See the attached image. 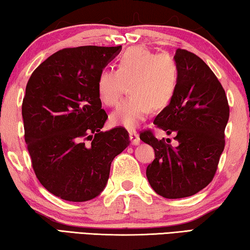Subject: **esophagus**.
<instances>
[{
	"label": "esophagus",
	"mask_w": 250,
	"mask_h": 250,
	"mask_svg": "<svg viewBox=\"0 0 250 250\" xmlns=\"http://www.w3.org/2000/svg\"><path fill=\"white\" fill-rule=\"evenodd\" d=\"M130 139H131V143H132L133 146H138L139 143H140V137H139V134L135 132V131L131 130L130 131Z\"/></svg>",
	"instance_id": "1"
}]
</instances>
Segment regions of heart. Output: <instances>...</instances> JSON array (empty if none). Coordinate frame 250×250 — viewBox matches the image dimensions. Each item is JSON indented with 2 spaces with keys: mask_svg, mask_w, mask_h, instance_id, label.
Here are the masks:
<instances>
[{
  "mask_svg": "<svg viewBox=\"0 0 250 250\" xmlns=\"http://www.w3.org/2000/svg\"><path fill=\"white\" fill-rule=\"evenodd\" d=\"M177 67L166 54H154L140 46L126 49L117 62V70L104 69L97 80L100 100L116 105L130 83L129 99L111 115L112 124L134 129L154 110L166 108L177 87Z\"/></svg>",
  "mask_w": 250,
  "mask_h": 250,
  "instance_id": "1",
  "label": "heart"
}]
</instances>
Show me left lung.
I'll return each mask as SVG.
<instances>
[{
	"mask_svg": "<svg viewBox=\"0 0 250 250\" xmlns=\"http://www.w3.org/2000/svg\"><path fill=\"white\" fill-rule=\"evenodd\" d=\"M177 87L153 124L174 135L176 146L158 140L151 131L141 140L154 149L155 159L146 167L154 192L166 198L192 196L208 185L216 173L225 146L229 105L221 83L195 54L176 49Z\"/></svg>",
	"mask_w": 250,
	"mask_h": 250,
	"instance_id": "8db88e82",
	"label": "left lung"
}]
</instances>
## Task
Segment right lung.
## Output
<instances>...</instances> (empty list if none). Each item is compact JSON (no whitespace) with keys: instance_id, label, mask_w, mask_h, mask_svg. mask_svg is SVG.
I'll return each mask as SVG.
<instances>
[{"instance_id":"obj_1","label":"right lung","mask_w":250,"mask_h":250,"mask_svg":"<svg viewBox=\"0 0 250 250\" xmlns=\"http://www.w3.org/2000/svg\"><path fill=\"white\" fill-rule=\"evenodd\" d=\"M82 46L53 54L34 70L25 90V142L41 184L62 200L86 202L104 191L113 159L130 145L119 126L101 131L97 80L121 52Z\"/></svg>"}]
</instances>
